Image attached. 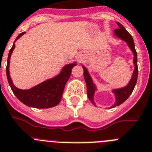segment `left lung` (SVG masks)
<instances>
[{
	"label": "left lung",
	"mask_w": 152,
	"mask_h": 152,
	"mask_svg": "<svg viewBox=\"0 0 152 152\" xmlns=\"http://www.w3.org/2000/svg\"><path fill=\"white\" fill-rule=\"evenodd\" d=\"M117 23V25H118L119 28L114 30V34H115L118 38L121 39L122 40L125 41L127 43V45H129V48L131 49L132 53H133V64L134 65H135V69H134V72L133 73H132V78H131V80L129 83V84L127 85L126 87H124V88L113 90V93H114V95H115L116 97V102L115 103H114V104H113L111 107H114L121 104L124 103V102H125L127 98H129V95L132 94L134 88H135V86H136V82H137L138 77L137 53H136V48H135L133 39H132V35L127 32L126 30V28H124L120 23ZM83 70H84L83 75H84L85 81H86V86H87V95H88V99H89L90 102H91L93 104H95V102H94V100L93 99H94V94H95V90H96V87H95V84L93 83L92 79H91V76H90L87 69H86L84 66H83Z\"/></svg>",
	"instance_id": "1"
}]
</instances>
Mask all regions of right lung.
Returning <instances> with one entry per match:
<instances>
[{"label": "right lung", "instance_id": "add662e5", "mask_svg": "<svg viewBox=\"0 0 152 152\" xmlns=\"http://www.w3.org/2000/svg\"><path fill=\"white\" fill-rule=\"evenodd\" d=\"M25 33V32L20 33L17 36L16 40L20 39V37ZM14 48L15 44H13L11 49L10 50L7 58V65L6 67L8 83L13 94L24 104L35 107V108H50V107L57 106L61 102L64 87L70 76L72 69L76 64H67L63 68L60 74L53 79H48L30 89L22 90L17 88L13 85L10 76V56L13 53Z\"/></svg>", "mask_w": 152, "mask_h": 152}]
</instances>
